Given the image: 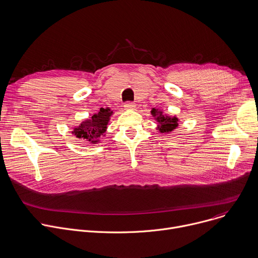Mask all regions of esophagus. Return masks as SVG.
<instances>
[{"label": "esophagus", "mask_w": 258, "mask_h": 258, "mask_svg": "<svg viewBox=\"0 0 258 258\" xmlns=\"http://www.w3.org/2000/svg\"><path fill=\"white\" fill-rule=\"evenodd\" d=\"M135 107H136V105L134 104V102H131V101H127L124 105V108L126 110H133V109H135Z\"/></svg>", "instance_id": "1"}]
</instances>
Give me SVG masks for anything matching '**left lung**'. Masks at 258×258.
Wrapping results in <instances>:
<instances>
[{
	"label": "left lung",
	"instance_id": "8db88e82",
	"mask_svg": "<svg viewBox=\"0 0 258 258\" xmlns=\"http://www.w3.org/2000/svg\"><path fill=\"white\" fill-rule=\"evenodd\" d=\"M151 114L153 117H157V121L159 122V130L161 133H169L177 128L178 119L176 117H168L164 116L163 112H159L156 109L151 110Z\"/></svg>",
	"mask_w": 258,
	"mask_h": 258
}]
</instances>
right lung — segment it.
Segmentation results:
<instances>
[{
  "label": "right lung",
  "instance_id": "1",
  "mask_svg": "<svg viewBox=\"0 0 258 258\" xmlns=\"http://www.w3.org/2000/svg\"><path fill=\"white\" fill-rule=\"evenodd\" d=\"M109 109H100L98 113L94 114L89 120L83 121L77 128H74L73 134L76 137L85 139V141L96 143L99 137L106 132L108 122L113 112Z\"/></svg>",
  "mask_w": 258,
  "mask_h": 258
}]
</instances>
